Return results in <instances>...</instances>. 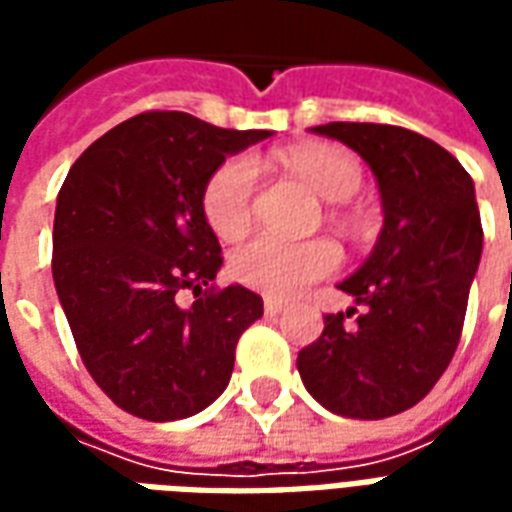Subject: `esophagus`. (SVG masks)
I'll return each instance as SVG.
<instances>
[{
	"mask_svg": "<svg viewBox=\"0 0 512 512\" xmlns=\"http://www.w3.org/2000/svg\"><path fill=\"white\" fill-rule=\"evenodd\" d=\"M263 310H266V315H279V312L285 310V304L279 299H266L263 301Z\"/></svg>",
	"mask_w": 512,
	"mask_h": 512,
	"instance_id": "34e87169",
	"label": "esophagus"
}]
</instances>
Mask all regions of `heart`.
Segmentation results:
<instances>
[{
  "label": "heart",
  "instance_id": "b5f03b06",
  "mask_svg": "<svg viewBox=\"0 0 512 512\" xmlns=\"http://www.w3.org/2000/svg\"><path fill=\"white\" fill-rule=\"evenodd\" d=\"M277 158L307 180L321 197L348 202L365 183V167L356 153L332 142H304L279 150ZM257 169L244 153L227 156L202 186V213L219 238H238L255 216ZM340 263L329 241L290 244L277 235H257L230 255V277L244 288L268 296H296L318 279L334 274Z\"/></svg>",
  "mask_w": 512,
  "mask_h": 512
}]
</instances>
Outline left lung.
<instances>
[{"mask_svg":"<svg viewBox=\"0 0 512 512\" xmlns=\"http://www.w3.org/2000/svg\"><path fill=\"white\" fill-rule=\"evenodd\" d=\"M312 131L340 139L376 172L384 230L365 266L340 282L362 310L329 312L296 367L307 392L332 414L395 417L436 386L461 340L483 252L472 175L408 128L326 123ZM354 314L357 323L348 327Z\"/></svg>","mask_w":512,"mask_h":512,"instance_id":"obj_1","label":"left lung"}]
</instances>
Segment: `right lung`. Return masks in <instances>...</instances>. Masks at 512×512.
Wrapping results in <instances>:
<instances>
[{"mask_svg": "<svg viewBox=\"0 0 512 512\" xmlns=\"http://www.w3.org/2000/svg\"><path fill=\"white\" fill-rule=\"evenodd\" d=\"M268 136L142 112L76 158L57 194L51 274L87 373L147 422L197 414L233 376L263 315L241 285L216 288L219 238L202 186L227 153ZM195 299L182 307V296Z\"/></svg>", "mask_w": 512, "mask_h": 512, "instance_id": "obj_1", "label": "right lung"}]
</instances>
